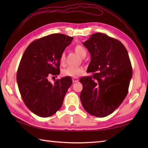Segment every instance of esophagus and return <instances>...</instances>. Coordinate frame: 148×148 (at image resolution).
<instances>
[{
  "instance_id": "esophagus-1",
  "label": "esophagus",
  "mask_w": 148,
  "mask_h": 148,
  "mask_svg": "<svg viewBox=\"0 0 148 148\" xmlns=\"http://www.w3.org/2000/svg\"><path fill=\"white\" fill-rule=\"evenodd\" d=\"M78 81H79V80H78V79H77V78H76V77L72 78V82H73V83H76V82H77Z\"/></svg>"
}]
</instances>
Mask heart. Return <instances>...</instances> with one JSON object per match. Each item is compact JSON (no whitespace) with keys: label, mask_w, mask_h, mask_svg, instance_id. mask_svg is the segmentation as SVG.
<instances>
[{"label":"heart","mask_w":148,"mask_h":148,"mask_svg":"<svg viewBox=\"0 0 148 148\" xmlns=\"http://www.w3.org/2000/svg\"><path fill=\"white\" fill-rule=\"evenodd\" d=\"M74 50L77 54L80 56L81 58L83 57L84 55H86V51L85 48L81 45H76L75 46ZM60 63L62 65H65V54L63 52L60 56ZM84 70L83 67H68L64 69L62 71V74L64 76H68L72 77H79L83 74Z\"/></svg>","instance_id":"obj_1"}]
</instances>
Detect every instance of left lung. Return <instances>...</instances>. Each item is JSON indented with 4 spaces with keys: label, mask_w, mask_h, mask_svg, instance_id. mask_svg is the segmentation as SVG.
<instances>
[{
    "label": "left lung",
    "mask_w": 148,
    "mask_h": 148,
    "mask_svg": "<svg viewBox=\"0 0 148 148\" xmlns=\"http://www.w3.org/2000/svg\"><path fill=\"white\" fill-rule=\"evenodd\" d=\"M83 45L91 56L87 72L93 74L79 79L83 85L81 102L89 114L106 117L120 106L128 93L132 77L129 56L120 41L104 34H92Z\"/></svg>",
    "instance_id": "left-lung-1"
}]
</instances>
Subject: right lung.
Masks as SVG:
<instances>
[{
  "mask_svg": "<svg viewBox=\"0 0 148 148\" xmlns=\"http://www.w3.org/2000/svg\"><path fill=\"white\" fill-rule=\"evenodd\" d=\"M73 37L53 34L31 42L22 56L16 80L21 96L30 111L40 117L53 115L61 108L72 83L71 77L56 80L48 77L60 74V56Z\"/></svg>",
  "mask_w": 148,
  "mask_h": 148,
  "instance_id": "1",
  "label": "right lung"
}]
</instances>
